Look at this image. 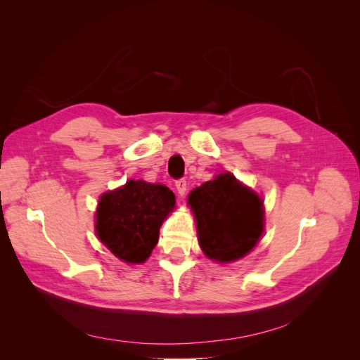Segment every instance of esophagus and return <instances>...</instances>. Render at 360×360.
Listing matches in <instances>:
<instances>
[{
    "instance_id": "obj_1",
    "label": "esophagus",
    "mask_w": 360,
    "mask_h": 360,
    "mask_svg": "<svg viewBox=\"0 0 360 360\" xmlns=\"http://www.w3.org/2000/svg\"><path fill=\"white\" fill-rule=\"evenodd\" d=\"M186 188H188V183H186V180H184V179H179L176 181V189H177L180 197H183V195L186 193Z\"/></svg>"
}]
</instances>
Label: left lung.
I'll list each match as a JSON object with an SVG mask.
<instances>
[{
	"label": "left lung",
	"instance_id": "1",
	"mask_svg": "<svg viewBox=\"0 0 360 360\" xmlns=\"http://www.w3.org/2000/svg\"><path fill=\"white\" fill-rule=\"evenodd\" d=\"M204 254L221 263L252 249L263 233V202L231 174L205 181L189 195Z\"/></svg>",
	"mask_w": 360,
	"mask_h": 360
}]
</instances>
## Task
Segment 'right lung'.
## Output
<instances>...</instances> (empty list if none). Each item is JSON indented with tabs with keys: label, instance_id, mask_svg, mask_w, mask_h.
<instances>
[{
	"label": "right lung",
	"instance_id": "obj_1",
	"mask_svg": "<svg viewBox=\"0 0 360 360\" xmlns=\"http://www.w3.org/2000/svg\"><path fill=\"white\" fill-rule=\"evenodd\" d=\"M176 197L163 184L129 180L101 197L96 231L111 252L126 263H144L158 245L159 228Z\"/></svg>",
	"mask_w": 360,
	"mask_h": 360
}]
</instances>
